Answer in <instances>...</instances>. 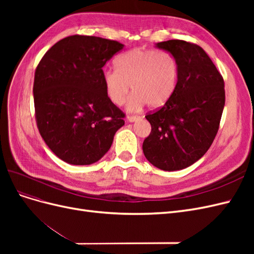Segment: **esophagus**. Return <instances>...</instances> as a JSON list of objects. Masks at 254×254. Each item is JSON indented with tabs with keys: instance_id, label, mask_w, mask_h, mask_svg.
I'll use <instances>...</instances> for the list:
<instances>
[{
	"instance_id": "1",
	"label": "esophagus",
	"mask_w": 254,
	"mask_h": 254,
	"mask_svg": "<svg viewBox=\"0 0 254 254\" xmlns=\"http://www.w3.org/2000/svg\"><path fill=\"white\" fill-rule=\"evenodd\" d=\"M140 119V117L139 115H129V117H127V121L128 122H135V121H137Z\"/></svg>"
}]
</instances>
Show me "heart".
Returning <instances> with one entry per match:
<instances>
[{"label":"heart","mask_w":254,"mask_h":254,"mask_svg":"<svg viewBox=\"0 0 254 254\" xmlns=\"http://www.w3.org/2000/svg\"><path fill=\"white\" fill-rule=\"evenodd\" d=\"M117 64L103 72L106 93L111 103L120 106L132 89L134 93L127 103L129 111L140 110L145 105L159 109L178 88V61L167 51L133 49L119 56Z\"/></svg>","instance_id":"obj_1"}]
</instances>
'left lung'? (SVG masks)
Wrapping results in <instances>:
<instances>
[{"label": "left lung", "instance_id": "obj_1", "mask_svg": "<svg viewBox=\"0 0 254 254\" xmlns=\"http://www.w3.org/2000/svg\"><path fill=\"white\" fill-rule=\"evenodd\" d=\"M157 47L178 61L179 84L170 102L145 115L151 132L143 142V152L160 170L179 171L200 159L216 136L226 101L225 82L199 45L168 40Z\"/></svg>", "mask_w": 254, "mask_h": 254}]
</instances>
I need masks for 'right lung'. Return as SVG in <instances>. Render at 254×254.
Returning a JSON list of instances; mask_svg holds the SVG:
<instances>
[{
	"mask_svg": "<svg viewBox=\"0 0 254 254\" xmlns=\"http://www.w3.org/2000/svg\"><path fill=\"white\" fill-rule=\"evenodd\" d=\"M123 47L101 37L68 36L36 67L37 127L49 148L66 163L96 162L125 124V113L110 102L103 80V66Z\"/></svg>",
	"mask_w": 254,
	"mask_h": 254,
	"instance_id": "right-lung-1",
	"label": "right lung"
}]
</instances>
